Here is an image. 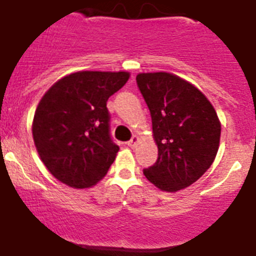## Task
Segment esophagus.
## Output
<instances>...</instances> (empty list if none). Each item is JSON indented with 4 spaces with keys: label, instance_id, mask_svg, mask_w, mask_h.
I'll use <instances>...</instances> for the list:
<instances>
[{
    "label": "esophagus",
    "instance_id": "1",
    "mask_svg": "<svg viewBox=\"0 0 256 256\" xmlns=\"http://www.w3.org/2000/svg\"><path fill=\"white\" fill-rule=\"evenodd\" d=\"M138 136H134V138H130V140L126 142V145H128V146H130V148H134V146H136V144H138Z\"/></svg>",
    "mask_w": 256,
    "mask_h": 256
}]
</instances>
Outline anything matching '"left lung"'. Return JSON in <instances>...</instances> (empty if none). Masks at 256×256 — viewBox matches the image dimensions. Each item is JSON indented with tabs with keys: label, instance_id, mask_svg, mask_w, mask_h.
<instances>
[{
	"label": "left lung",
	"instance_id": "left-lung-1",
	"mask_svg": "<svg viewBox=\"0 0 256 256\" xmlns=\"http://www.w3.org/2000/svg\"><path fill=\"white\" fill-rule=\"evenodd\" d=\"M136 82L158 148L157 161L144 169V176L164 192L185 189L216 156L220 122L216 110L200 90L173 74H138Z\"/></svg>",
	"mask_w": 256,
	"mask_h": 256
}]
</instances>
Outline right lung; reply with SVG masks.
<instances>
[{"label":"right lung","mask_w":256,"mask_h":256,"mask_svg":"<svg viewBox=\"0 0 256 256\" xmlns=\"http://www.w3.org/2000/svg\"><path fill=\"white\" fill-rule=\"evenodd\" d=\"M128 79L126 71H79L59 79L40 99L32 138L40 160L60 182L84 189L107 174L118 152L107 100Z\"/></svg>","instance_id":"right-lung-1"}]
</instances>
